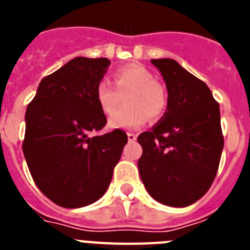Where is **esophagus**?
<instances>
[{"instance_id": "34e87169", "label": "esophagus", "mask_w": 250, "mask_h": 250, "mask_svg": "<svg viewBox=\"0 0 250 250\" xmlns=\"http://www.w3.org/2000/svg\"><path fill=\"white\" fill-rule=\"evenodd\" d=\"M136 138H138V135H136V134H134V132H127V139H129L130 143L135 141Z\"/></svg>"}]
</instances>
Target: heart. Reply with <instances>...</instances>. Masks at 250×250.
<instances>
[{
	"label": "heart",
	"mask_w": 250,
	"mask_h": 250,
	"mask_svg": "<svg viewBox=\"0 0 250 250\" xmlns=\"http://www.w3.org/2000/svg\"><path fill=\"white\" fill-rule=\"evenodd\" d=\"M114 84L99 81L95 99L101 111L114 114L120 107L125 96L126 106L112 115L109 126L112 129L132 130L143 126L149 119L158 120L164 115L167 96L164 86L154 80V75L138 63L125 65L112 75Z\"/></svg>",
	"instance_id": "b5f03b06"
}]
</instances>
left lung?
Segmentation results:
<instances>
[{
    "label": "left lung",
    "mask_w": 250,
    "mask_h": 250,
    "mask_svg": "<svg viewBox=\"0 0 250 250\" xmlns=\"http://www.w3.org/2000/svg\"><path fill=\"white\" fill-rule=\"evenodd\" d=\"M151 63L165 81L167 106L163 118L139 135V173L156 202L189 207L209 190L219 167L224 146L219 104L207 83L175 60Z\"/></svg>",
    "instance_id": "obj_1"
}]
</instances>
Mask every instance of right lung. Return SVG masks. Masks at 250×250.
Returning <instances> with one entry per match:
<instances>
[{"label":"right lung","instance_id":"1","mask_svg":"<svg viewBox=\"0 0 250 250\" xmlns=\"http://www.w3.org/2000/svg\"><path fill=\"white\" fill-rule=\"evenodd\" d=\"M107 59L75 57L43 77L26 109L22 150L35 184L51 202L75 209L106 193L127 136L114 130L100 136L106 116L95 89L110 66Z\"/></svg>","mask_w":250,"mask_h":250}]
</instances>
